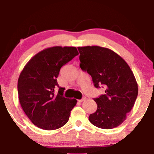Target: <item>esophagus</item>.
Listing matches in <instances>:
<instances>
[{"mask_svg": "<svg viewBox=\"0 0 154 154\" xmlns=\"http://www.w3.org/2000/svg\"><path fill=\"white\" fill-rule=\"evenodd\" d=\"M85 100H86V97H83V99H81V100H79V102H84V101H85Z\"/></svg>", "mask_w": 154, "mask_h": 154, "instance_id": "34e87169", "label": "esophagus"}]
</instances>
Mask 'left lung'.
Masks as SVG:
<instances>
[{"mask_svg": "<svg viewBox=\"0 0 154 154\" xmlns=\"http://www.w3.org/2000/svg\"><path fill=\"white\" fill-rule=\"evenodd\" d=\"M80 66L91 75L94 87L103 85L104 94L94 99L97 111L90 115L92 125L112 129L123 123L138 94L135 77L127 62L113 50L100 46L78 48Z\"/></svg>", "mask_w": 154, "mask_h": 154, "instance_id": "obj_1", "label": "left lung"}]
</instances>
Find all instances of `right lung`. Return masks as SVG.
<instances>
[{"label":"right lung","instance_id":"1","mask_svg":"<svg viewBox=\"0 0 154 154\" xmlns=\"http://www.w3.org/2000/svg\"><path fill=\"white\" fill-rule=\"evenodd\" d=\"M79 54L75 47L54 46L35 54L19 76L18 97L25 114L38 128L57 130L69 121L77 103L65 98L57 81L62 66ZM58 87L57 94L54 92Z\"/></svg>","mask_w":154,"mask_h":154}]
</instances>
